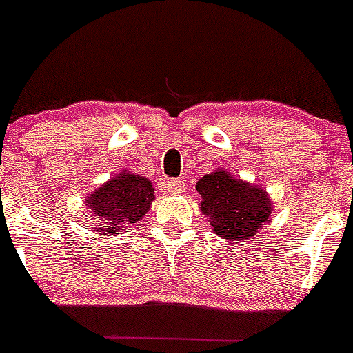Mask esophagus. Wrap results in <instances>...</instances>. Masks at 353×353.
Segmentation results:
<instances>
[{"mask_svg":"<svg viewBox=\"0 0 353 353\" xmlns=\"http://www.w3.org/2000/svg\"><path fill=\"white\" fill-rule=\"evenodd\" d=\"M166 185L168 191L174 192V194H176V192H183V189H185V183H183L182 179H170L166 182Z\"/></svg>","mask_w":353,"mask_h":353,"instance_id":"34e87169","label":"esophagus"}]
</instances>
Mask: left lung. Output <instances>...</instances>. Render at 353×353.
<instances>
[{"label":"left lung","mask_w":353,"mask_h":353,"mask_svg":"<svg viewBox=\"0 0 353 353\" xmlns=\"http://www.w3.org/2000/svg\"><path fill=\"white\" fill-rule=\"evenodd\" d=\"M201 212L210 219L214 232L228 240L245 244L256 230L269 224L272 210L263 189L233 179L226 171H214L199 179Z\"/></svg>","instance_id":"1"}]
</instances>
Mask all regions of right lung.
<instances>
[{
  "mask_svg": "<svg viewBox=\"0 0 353 353\" xmlns=\"http://www.w3.org/2000/svg\"><path fill=\"white\" fill-rule=\"evenodd\" d=\"M154 201V187L145 176L121 173L99 187L88 199L93 214V235L113 236L143 219Z\"/></svg>",
  "mask_w": 353,
  "mask_h": 353,
  "instance_id": "obj_1",
  "label": "right lung"
}]
</instances>
